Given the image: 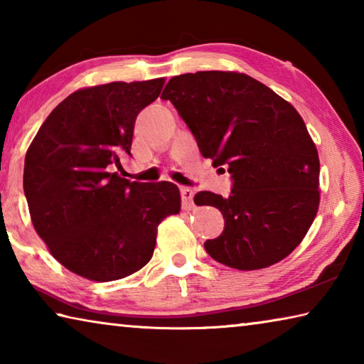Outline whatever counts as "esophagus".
Masks as SVG:
<instances>
[{
    "label": "esophagus",
    "instance_id": "esophagus-1",
    "mask_svg": "<svg viewBox=\"0 0 364 364\" xmlns=\"http://www.w3.org/2000/svg\"><path fill=\"white\" fill-rule=\"evenodd\" d=\"M180 193H181V199H183V204L186 205V207H193V199H194V189L193 188H186V186H183L181 189H180Z\"/></svg>",
    "mask_w": 364,
    "mask_h": 364
}]
</instances>
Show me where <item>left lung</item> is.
<instances>
[{"label": "left lung", "mask_w": 364, "mask_h": 364, "mask_svg": "<svg viewBox=\"0 0 364 364\" xmlns=\"http://www.w3.org/2000/svg\"><path fill=\"white\" fill-rule=\"evenodd\" d=\"M162 100L176 107L202 156L226 165L234 180L228 197H194L225 218L221 236L205 241L207 254L242 271L286 258L319 207L318 149L295 107L258 80L223 70L173 77Z\"/></svg>", "instance_id": "1"}]
</instances>
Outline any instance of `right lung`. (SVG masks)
Wrapping results in <instances>:
<instances>
[{
	"label": "right lung",
	"instance_id": "1",
	"mask_svg": "<svg viewBox=\"0 0 364 364\" xmlns=\"http://www.w3.org/2000/svg\"><path fill=\"white\" fill-rule=\"evenodd\" d=\"M165 78L88 86L43 122L26 154L23 191L35 231L56 260L107 282L151 260L162 221L181 210L170 181L136 183L115 167L130 154L134 120Z\"/></svg>",
	"mask_w": 364,
	"mask_h": 364
}]
</instances>
